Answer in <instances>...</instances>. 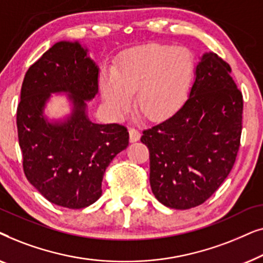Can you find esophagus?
Instances as JSON below:
<instances>
[{"mask_svg":"<svg viewBox=\"0 0 263 263\" xmlns=\"http://www.w3.org/2000/svg\"><path fill=\"white\" fill-rule=\"evenodd\" d=\"M140 138H141V134H140V132L138 130V129H135V128L129 129V140H130V142L139 141Z\"/></svg>","mask_w":263,"mask_h":263,"instance_id":"34e87169","label":"esophagus"}]
</instances>
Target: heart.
<instances>
[{"label":"heart","mask_w":263,"mask_h":263,"mask_svg":"<svg viewBox=\"0 0 263 263\" xmlns=\"http://www.w3.org/2000/svg\"><path fill=\"white\" fill-rule=\"evenodd\" d=\"M194 62L188 50L148 44L129 50L116 69L100 74V92L107 111L117 120L136 106L149 120L160 121L175 114L188 96Z\"/></svg>","instance_id":"obj_1"}]
</instances>
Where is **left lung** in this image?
Listing matches in <instances>:
<instances>
[{
    "label": "left lung",
    "instance_id": "1",
    "mask_svg": "<svg viewBox=\"0 0 263 263\" xmlns=\"http://www.w3.org/2000/svg\"><path fill=\"white\" fill-rule=\"evenodd\" d=\"M231 68L213 52L195 67L188 99L166 120L143 130L156 199L175 210L203 203L228 177L238 153L243 97Z\"/></svg>",
    "mask_w": 263,
    "mask_h": 263
}]
</instances>
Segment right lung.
Masks as SVG:
<instances>
[{
  "instance_id": "add662e5",
  "label": "right lung",
  "mask_w": 263,
  "mask_h": 263,
  "mask_svg": "<svg viewBox=\"0 0 263 263\" xmlns=\"http://www.w3.org/2000/svg\"><path fill=\"white\" fill-rule=\"evenodd\" d=\"M99 67L78 41L53 44L25 74L16 111L28 182L57 206L79 210L102 196L104 172L129 145L123 125L93 123L87 102L98 95ZM51 94H67L69 114L50 120Z\"/></svg>"
}]
</instances>
